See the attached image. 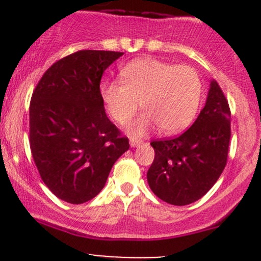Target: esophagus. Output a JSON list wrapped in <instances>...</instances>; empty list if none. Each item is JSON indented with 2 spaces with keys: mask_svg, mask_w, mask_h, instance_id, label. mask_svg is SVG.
<instances>
[{
  "mask_svg": "<svg viewBox=\"0 0 261 261\" xmlns=\"http://www.w3.org/2000/svg\"><path fill=\"white\" fill-rule=\"evenodd\" d=\"M130 145L133 147L140 146V145H143V140H140V139H136V138H130Z\"/></svg>",
  "mask_w": 261,
  "mask_h": 261,
  "instance_id": "obj_1",
  "label": "esophagus"
}]
</instances>
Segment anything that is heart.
I'll use <instances>...</instances> for the list:
<instances>
[{
    "label": "heart",
    "instance_id": "b5f03b06",
    "mask_svg": "<svg viewBox=\"0 0 261 261\" xmlns=\"http://www.w3.org/2000/svg\"><path fill=\"white\" fill-rule=\"evenodd\" d=\"M120 82H107L101 96L110 116L125 125L140 102L144 114L130 125V131L143 135L158 126L163 134H175L196 117L203 86L193 67L177 65L154 58H141L121 69Z\"/></svg>",
    "mask_w": 261,
    "mask_h": 261
}]
</instances>
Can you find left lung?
I'll return each instance as SVG.
<instances>
[{"mask_svg":"<svg viewBox=\"0 0 261 261\" xmlns=\"http://www.w3.org/2000/svg\"><path fill=\"white\" fill-rule=\"evenodd\" d=\"M231 111L222 89L211 82L206 106L177 138L152 140L155 158L147 183L155 196L174 206L193 203L217 181L227 163Z\"/></svg>","mask_w":261,"mask_h":261,"instance_id":"1","label":"left lung"}]
</instances>
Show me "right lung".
I'll list each match as a JSON object with an SVG mask.
<instances>
[{"label":"right lung","mask_w":261,"mask_h":261,"mask_svg":"<svg viewBox=\"0 0 261 261\" xmlns=\"http://www.w3.org/2000/svg\"><path fill=\"white\" fill-rule=\"evenodd\" d=\"M120 51L80 50L55 62L30 101V149L41 179L63 201L81 204L106 184L130 147L107 117L101 83Z\"/></svg>","instance_id":"obj_1"}]
</instances>
